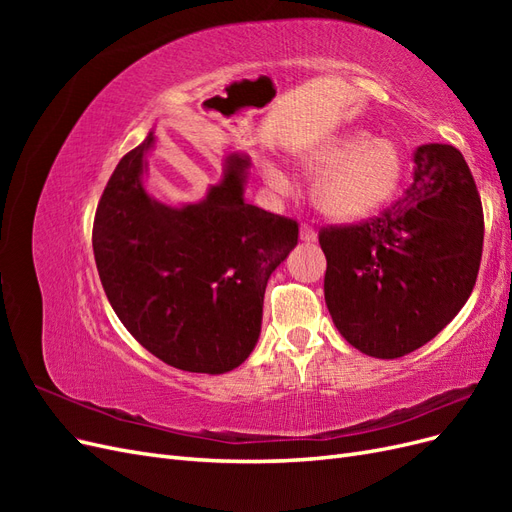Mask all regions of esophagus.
Returning a JSON list of instances; mask_svg holds the SVG:
<instances>
[{"label": "esophagus", "instance_id": "34e87169", "mask_svg": "<svg viewBox=\"0 0 512 512\" xmlns=\"http://www.w3.org/2000/svg\"><path fill=\"white\" fill-rule=\"evenodd\" d=\"M299 239L303 241V243H316L318 241V232L312 228V226H301V230H299Z\"/></svg>", "mask_w": 512, "mask_h": 512}]
</instances>
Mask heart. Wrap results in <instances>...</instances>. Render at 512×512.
Instances as JSON below:
<instances>
[{
	"mask_svg": "<svg viewBox=\"0 0 512 512\" xmlns=\"http://www.w3.org/2000/svg\"><path fill=\"white\" fill-rule=\"evenodd\" d=\"M294 162L305 175H316L312 200L333 222H361L382 211L404 179V156L395 141L352 128L320 138L299 151ZM258 173L273 188L288 177L275 160H258Z\"/></svg>",
	"mask_w": 512,
	"mask_h": 512,
	"instance_id": "b5f03b06",
	"label": "heart"
}]
</instances>
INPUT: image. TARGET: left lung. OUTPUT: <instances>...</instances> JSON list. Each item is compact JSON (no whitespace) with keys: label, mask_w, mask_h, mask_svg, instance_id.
Wrapping results in <instances>:
<instances>
[{"label":"left lung","mask_w":512,"mask_h":512,"mask_svg":"<svg viewBox=\"0 0 512 512\" xmlns=\"http://www.w3.org/2000/svg\"><path fill=\"white\" fill-rule=\"evenodd\" d=\"M414 181L380 218L324 228V301L350 346L399 359L466 305L483 254V205L453 145L416 149Z\"/></svg>","instance_id":"1"}]
</instances>
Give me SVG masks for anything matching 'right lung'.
Here are the masks:
<instances>
[{
  "mask_svg": "<svg viewBox=\"0 0 512 512\" xmlns=\"http://www.w3.org/2000/svg\"><path fill=\"white\" fill-rule=\"evenodd\" d=\"M153 130L123 156L94 220V256L115 314L170 367L218 376L258 344L271 273L297 222L245 203L250 156L232 151L198 203L166 205L145 188Z\"/></svg>",
  "mask_w": 512,
  "mask_h": 512,
  "instance_id": "right-lung-1",
  "label": "right lung"
}]
</instances>
